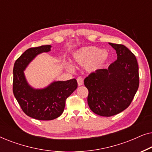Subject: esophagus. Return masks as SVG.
Listing matches in <instances>:
<instances>
[{
	"mask_svg": "<svg viewBox=\"0 0 152 152\" xmlns=\"http://www.w3.org/2000/svg\"><path fill=\"white\" fill-rule=\"evenodd\" d=\"M77 84L79 86H82L83 84H84V80H83V78L81 77L77 79Z\"/></svg>",
	"mask_w": 152,
	"mask_h": 152,
	"instance_id": "obj_1",
	"label": "esophagus"
}]
</instances>
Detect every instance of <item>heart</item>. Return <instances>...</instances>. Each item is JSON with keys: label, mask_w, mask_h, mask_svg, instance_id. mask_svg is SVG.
Returning <instances> with one entry per match:
<instances>
[{"label": "heart", "mask_w": 152, "mask_h": 152, "mask_svg": "<svg viewBox=\"0 0 152 152\" xmlns=\"http://www.w3.org/2000/svg\"><path fill=\"white\" fill-rule=\"evenodd\" d=\"M109 59V53L97 47L81 48L72 55V61L75 66L86 67L88 72H95L103 67Z\"/></svg>", "instance_id": "obj_1"}]
</instances>
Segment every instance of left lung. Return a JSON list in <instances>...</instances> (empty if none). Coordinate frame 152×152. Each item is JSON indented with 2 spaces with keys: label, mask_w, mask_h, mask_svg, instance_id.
<instances>
[{
  "label": "left lung",
  "mask_w": 152,
  "mask_h": 152,
  "mask_svg": "<svg viewBox=\"0 0 152 152\" xmlns=\"http://www.w3.org/2000/svg\"><path fill=\"white\" fill-rule=\"evenodd\" d=\"M115 50L117 60L107 69H99L85 78L88 104L97 115L109 117L126 109L139 86L138 65L126 46L109 43Z\"/></svg>",
  "instance_id": "left-lung-1"
}]
</instances>
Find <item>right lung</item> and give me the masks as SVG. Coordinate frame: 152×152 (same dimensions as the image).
Listing matches in <instances>:
<instances>
[{"instance_id":"add662e5","label":"right lung","mask_w":152,"mask_h":152,"mask_svg":"<svg viewBox=\"0 0 152 152\" xmlns=\"http://www.w3.org/2000/svg\"><path fill=\"white\" fill-rule=\"evenodd\" d=\"M51 45L31 48L15 61L13 69V93L25 113L40 120L59 117L65 108L66 99L77 88L75 79L53 81L42 88H34L26 80L24 71L37 55L51 50Z\"/></svg>"}]
</instances>
